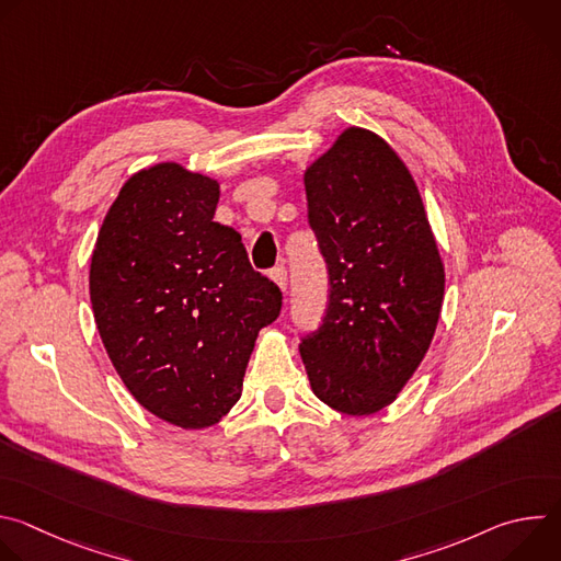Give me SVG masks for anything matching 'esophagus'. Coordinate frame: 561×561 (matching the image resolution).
I'll return each instance as SVG.
<instances>
[{"mask_svg": "<svg viewBox=\"0 0 561 561\" xmlns=\"http://www.w3.org/2000/svg\"><path fill=\"white\" fill-rule=\"evenodd\" d=\"M271 279L279 286V290H282V293H286V290H288V273H286V268H284V266L273 268V271H271Z\"/></svg>", "mask_w": 561, "mask_h": 561, "instance_id": "34e87169", "label": "esophagus"}]
</instances>
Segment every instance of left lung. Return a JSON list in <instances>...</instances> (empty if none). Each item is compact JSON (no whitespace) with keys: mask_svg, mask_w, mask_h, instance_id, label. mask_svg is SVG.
Returning <instances> with one entry per match:
<instances>
[{"mask_svg":"<svg viewBox=\"0 0 561 561\" xmlns=\"http://www.w3.org/2000/svg\"><path fill=\"white\" fill-rule=\"evenodd\" d=\"M304 188L331 299L299 355L319 402L373 415L431 348L446 286L437 239L404 159L368 128H344L306 167Z\"/></svg>","mask_w":561,"mask_h":561,"instance_id":"1","label":"left lung"}]
</instances>
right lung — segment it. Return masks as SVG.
I'll list each match as a JSON object with an SVG mask.
<instances>
[{
  "mask_svg": "<svg viewBox=\"0 0 561 561\" xmlns=\"http://www.w3.org/2000/svg\"><path fill=\"white\" fill-rule=\"evenodd\" d=\"M219 182L162 162L133 173L111 204L89 288L104 348L154 417L202 431L242 397L279 288L249 264L242 234L213 221Z\"/></svg>",
  "mask_w": 561,
  "mask_h": 561,
  "instance_id": "right-lung-1",
  "label": "right lung"
}]
</instances>
